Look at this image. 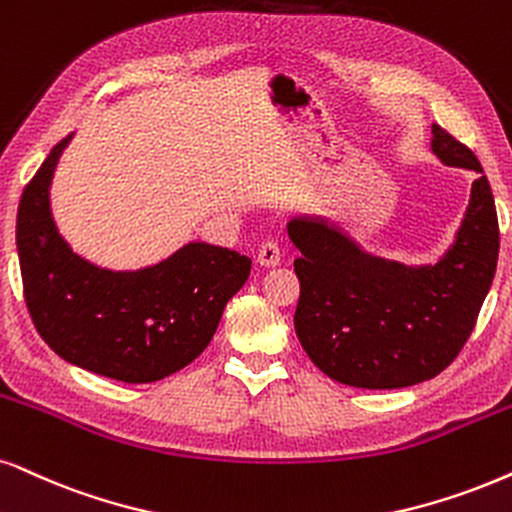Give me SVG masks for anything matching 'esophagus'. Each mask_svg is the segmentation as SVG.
I'll return each instance as SVG.
<instances>
[{
    "instance_id": "esophagus-1",
    "label": "esophagus",
    "mask_w": 512,
    "mask_h": 512,
    "mask_svg": "<svg viewBox=\"0 0 512 512\" xmlns=\"http://www.w3.org/2000/svg\"><path fill=\"white\" fill-rule=\"evenodd\" d=\"M257 262H260L262 267H276V264L281 262V245L276 241H264L260 245V252H257Z\"/></svg>"
}]
</instances>
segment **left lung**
Here are the masks:
<instances>
[{
  "instance_id": "8db88e82",
  "label": "left lung",
  "mask_w": 512,
  "mask_h": 512,
  "mask_svg": "<svg viewBox=\"0 0 512 512\" xmlns=\"http://www.w3.org/2000/svg\"><path fill=\"white\" fill-rule=\"evenodd\" d=\"M442 163L475 170L456 241L437 264L368 255L323 219L297 217L288 236L300 250L295 333L328 378L366 390H397L435 378L458 357L496 274L498 217L475 153L432 125Z\"/></svg>"
}]
</instances>
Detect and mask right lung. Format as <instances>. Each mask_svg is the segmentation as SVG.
<instances>
[{"mask_svg":"<svg viewBox=\"0 0 512 512\" xmlns=\"http://www.w3.org/2000/svg\"><path fill=\"white\" fill-rule=\"evenodd\" d=\"M70 139L51 148L18 205L25 304L42 340L68 364L120 383H155L210 345L252 262L210 243H189L137 271L82 260L58 234L49 205L51 179Z\"/></svg>","mask_w":512,"mask_h":512,"instance_id":"right-lung-1","label":"right lung"}]
</instances>
